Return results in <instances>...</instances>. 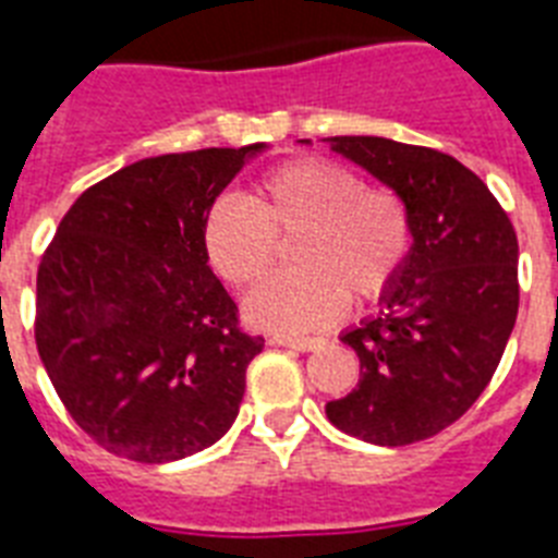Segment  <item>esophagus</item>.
I'll return each instance as SVG.
<instances>
[{
    "label": "esophagus",
    "mask_w": 558,
    "mask_h": 558,
    "mask_svg": "<svg viewBox=\"0 0 558 558\" xmlns=\"http://www.w3.org/2000/svg\"><path fill=\"white\" fill-rule=\"evenodd\" d=\"M271 344H275V348H292V350H301V353H306V350L322 348V339H292V336H271Z\"/></svg>",
    "instance_id": "34e87169"
}]
</instances>
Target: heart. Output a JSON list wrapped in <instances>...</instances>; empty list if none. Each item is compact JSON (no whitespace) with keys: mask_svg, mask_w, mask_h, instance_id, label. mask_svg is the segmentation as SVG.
Wrapping results in <instances>:
<instances>
[{"mask_svg":"<svg viewBox=\"0 0 558 558\" xmlns=\"http://www.w3.org/2000/svg\"><path fill=\"white\" fill-rule=\"evenodd\" d=\"M245 199L222 196L205 214L202 248L210 269L231 287H248L275 260V236H295L289 260L298 266L248 292L243 313L254 327L322 330L339 318L344 294L356 304L379 301L405 263V205L385 187H362L336 161H287L263 173Z\"/></svg>","mask_w":558,"mask_h":558,"instance_id":"1","label":"heart"}]
</instances>
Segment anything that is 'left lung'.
I'll return each instance as SVG.
<instances>
[{
  "label": "left lung",
  "instance_id": "8db88e82",
  "mask_svg": "<svg viewBox=\"0 0 558 558\" xmlns=\"http://www.w3.org/2000/svg\"><path fill=\"white\" fill-rule=\"evenodd\" d=\"M324 142L397 193L414 240L379 313L341 332L362 376L327 416L373 446H408L466 414L501 362L519 315L515 228L446 153L376 135Z\"/></svg>",
  "mask_w": 558,
  "mask_h": 558
}]
</instances>
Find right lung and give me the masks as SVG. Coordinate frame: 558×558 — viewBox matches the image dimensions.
Segmentation results:
<instances>
[{
  "label": "right lung",
  "mask_w": 558,
  "mask_h": 558,
  "mask_svg": "<svg viewBox=\"0 0 558 558\" xmlns=\"http://www.w3.org/2000/svg\"><path fill=\"white\" fill-rule=\"evenodd\" d=\"M269 144L168 153L77 196L37 271V350L92 440L138 463L208 449L231 428L260 336L210 271L202 222Z\"/></svg>",
  "instance_id": "add662e5"
}]
</instances>
